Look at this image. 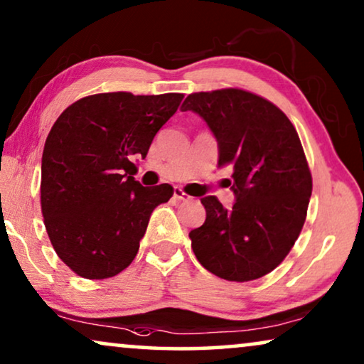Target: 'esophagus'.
<instances>
[{"label": "esophagus", "instance_id": "obj_1", "mask_svg": "<svg viewBox=\"0 0 364 364\" xmlns=\"http://www.w3.org/2000/svg\"><path fill=\"white\" fill-rule=\"evenodd\" d=\"M173 198H176V200H178V202H182V200H188L191 196H187V193L183 192L181 187H176V188H173Z\"/></svg>", "mask_w": 364, "mask_h": 364}]
</instances>
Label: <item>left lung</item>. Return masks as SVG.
I'll use <instances>...</instances> for the list:
<instances>
[{
    "label": "left lung",
    "mask_w": 364,
    "mask_h": 364,
    "mask_svg": "<svg viewBox=\"0 0 364 364\" xmlns=\"http://www.w3.org/2000/svg\"><path fill=\"white\" fill-rule=\"evenodd\" d=\"M182 111L208 124L218 166L233 167L237 202L200 198L207 218L188 233L203 268L228 282L262 278L295 245L311 197V172L290 119L268 99L238 87L188 94Z\"/></svg>",
    "instance_id": "obj_1"
}]
</instances>
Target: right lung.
<instances>
[{"label": "right lung", "instance_id": "obj_1", "mask_svg": "<svg viewBox=\"0 0 364 364\" xmlns=\"http://www.w3.org/2000/svg\"><path fill=\"white\" fill-rule=\"evenodd\" d=\"M182 99L92 94L54 122L43 151L41 212L53 248L76 275L104 280L131 265L152 210L173 196L168 183L142 187L129 173Z\"/></svg>", "mask_w": 364, "mask_h": 364}]
</instances>
